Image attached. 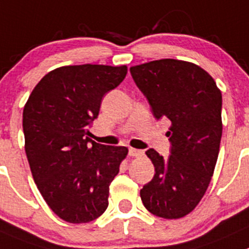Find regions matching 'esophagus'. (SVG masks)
I'll use <instances>...</instances> for the list:
<instances>
[{"label":"esophagus","mask_w":249,"mask_h":249,"mask_svg":"<svg viewBox=\"0 0 249 249\" xmlns=\"http://www.w3.org/2000/svg\"><path fill=\"white\" fill-rule=\"evenodd\" d=\"M143 151L138 150V149H134V148H129V155L131 156H142L143 155Z\"/></svg>","instance_id":"1"}]
</instances>
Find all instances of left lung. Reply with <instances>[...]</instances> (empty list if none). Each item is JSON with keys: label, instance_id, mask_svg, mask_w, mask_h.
<instances>
[{"label": "left lung", "instance_id": "8db88e82", "mask_svg": "<svg viewBox=\"0 0 249 249\" xmlns=\"http://www.w3.org/2000/svg\"><path fill=\"white\" fill-rule=\"evenodd\" d=\"M129 71L154 116L171 121L170 158L154 149L145 153L155 175L141 189L142 202L156 216L181 219L202 200L214 174L222 134L221 91L207 71L187 61H150Z\"/></svg>", "mask_w": 249, "mask_h": 249}]
</instances>
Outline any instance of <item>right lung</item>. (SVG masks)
Wrapping results in <instances>:
<instances>
[{
  "label": "right lung",
  "instance_id": "right-lung-1",
  "mask_svg": "<svg viewBox=\"0 0 249 249\" xmlns=\"http://www.w3.org/2000/svg\"><path fill=\"white\" fill-rule=\"evenodd\" d=\"M127 66H63L47 73L23 110L25 153L33 178L50 209L71 224L98 219L126 146L87 137L101 100L124 79Z\"/></svg>",
  "mask_w": 249,
  "mask_h": 249
}]
</instances>
